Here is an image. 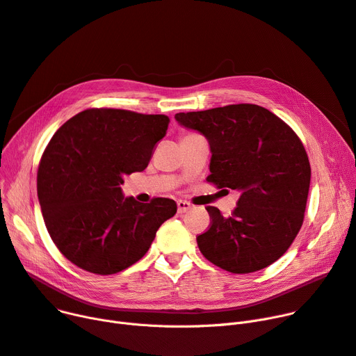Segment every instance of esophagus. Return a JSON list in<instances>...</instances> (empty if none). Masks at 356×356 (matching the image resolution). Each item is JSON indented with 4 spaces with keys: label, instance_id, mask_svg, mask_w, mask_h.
Segmentation results:
<instances>
[{
    "label": "esophagus",
    "instance_id": "1",
    "mask_svg": "<svg viewBox=\"0 0 356 356\" xmlns=\"http://www.w3.org/2000/svg\"><path fill=\"white\" fill-rule=\"evenodd\" d=\"M192 209V204L188 203V202H184V200H179L177 202V210H179V213H186V211H188Z\"/></svg>",
    "mask_w": 356,
    "mask_h": 356
}]
</instances>
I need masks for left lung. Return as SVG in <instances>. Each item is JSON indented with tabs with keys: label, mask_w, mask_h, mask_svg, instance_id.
<instances>
[{
	"label": "left lung",
	"mask_w": 356,
	"mask_h": 356,
	"mask_svg": "<svg viewBox=\"0 0 356 356\" xmlns=\"http://www.w3.org/2000/svg\"><path fill=\"white\" fill-rule=\"evenodd\" d=\"M176 122L203 134L210 146L207 181L238 191L232 216L207 206L202 254L232 273L264 269L285 253L303 223L311 164L296 133L256 104L177 113Z\"/></svg>",
	"instance_id": "8db88e82"
}]
</instances>
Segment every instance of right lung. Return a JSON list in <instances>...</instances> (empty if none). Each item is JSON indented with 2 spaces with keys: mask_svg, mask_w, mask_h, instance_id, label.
Masks as SVG:
<instances>
[{
  "mask_svg": "<svg viewBox=\"0 0 356 356\" xmlns=\"http://www.w3.org/2000/svg\"><path fill=\"white\" fill-rule=\"evenodd\" d=\"M169 123L164 114L90 108L56 131L38 165L37 193L47 230L71 264L97 275L122 272L176 215L172 199L140 203L122 192L126 175L147 168Z\"/></svg>",
  "mask_w": 356,
  "mask_h": 356,
  "instance_id": "1",
  "label": "right lung"
}]
</instances>
